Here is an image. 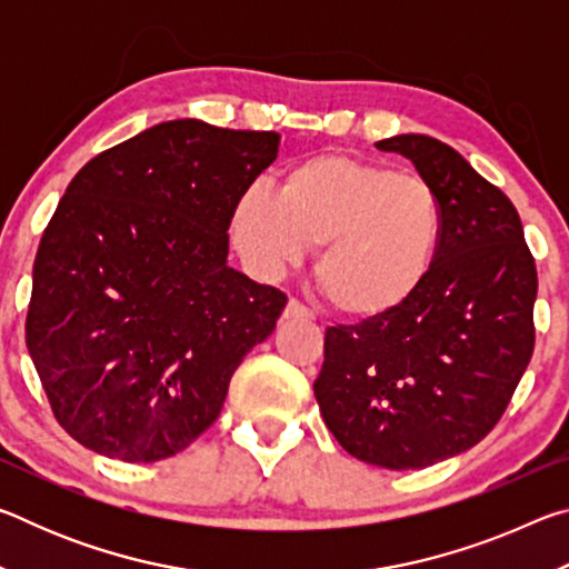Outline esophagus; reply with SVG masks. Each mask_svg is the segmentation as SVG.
<instances>
[{"label": "esophagus", "mask_w": 569, "mask_h": 569, "mask_svg": "<svg viewBox=\"0 0 569 569\" xmlns=\"http://www.w3.org/2000/svg\"><path fill=\"white\" fill-rule=\"evenodd\" d=\"M283 319H301V321H313V311L311 308H306L303 303H298L296 298L286 303L283 308Z\"/></svg>", "instance_id": "obj_1"}]
</instances>
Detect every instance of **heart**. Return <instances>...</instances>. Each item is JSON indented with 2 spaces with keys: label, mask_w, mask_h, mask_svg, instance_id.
I'll return each mask as SVG.
<instances>
[{
  "label": "heart",
  "mask_w": 569,
  "mask_h": 569,
  "mask_svg": "<svg viewBox=\"0 0 569 569\" xmlns=\"http://www.w3.org/2000/svg\"><path fill=\"white\" fill-rule=\"evenodd\" d=\"M233 238L261 273L319 246L316 281L341 316L397 313L435 271L445 206L419 176L349 156H311L286 170L278 196L248 188L233 210Z\"/></svg>",
  "instance_id": "heart-1"
}]
</instances>
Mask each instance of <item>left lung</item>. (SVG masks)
<instances>
[{
  "instance_id": "obj_1",
  "label": "left lung",
  "mask_w": 569,
  "mask_h": 569,
  "mask_svg": "<svg viewBox=\"0 0 569 569\" xmlns=\"http://www.w3.org/2000/svg\"><path fill=\"white\" fill-rule=\"evenodd\" d=\"M439 192L445 240L429 281L397 313L326 329L313 381L321 417L351 457L423 469L502 419L532 359L535 258L502 190L429 134L377 142Z\"/></svg>"
}]
</instances>
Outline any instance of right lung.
I'll use <instances>...</instances> for the list:
<instances>
[{"label": "right lung", "instance_id": "obj_1", "mask_svg": "<svg viewBox=\"0 0 569 569\" xmlns=\"http://www.w3.org/2000/svg\"><path fill=\"white\" fill-rule=\"evenodd\" d=\"M278 132L170 120L92 158L37 250L27 349L82 447L158 461L218 419L233 371L286 296L228 266L238 198Z\"/></svg>", "mask_w": 569, "mask_h": 569}]
</instances>
